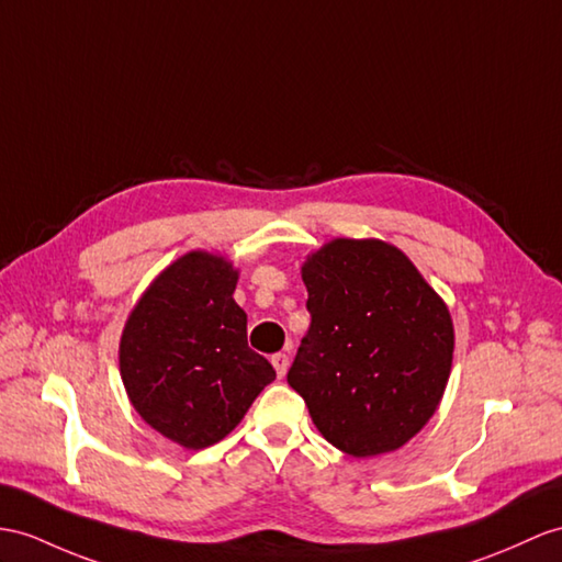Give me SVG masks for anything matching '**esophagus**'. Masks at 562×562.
<instances>
[{"mask_svg":"<svg viewBox=\"0 0 562 562\" xmlns=\"http://www.w3.org/2000/svg\"><path fill=\"white\" fill-rule=\"evenodd\" d=\"M271 364H273V369H277L279 379H283L285 372H289V355H285V352H273L271 355Z\"/></svg>","mask_w":562,"mask_h":562,"instance_id":"obj_1","label":"esophagus"}]
</instances>
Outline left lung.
<instances>
[{
    "label": "left lung",
    "instance_id": "8db88e82",
    "mask_svg": "<svg viewBox=\"0 0 562 562\" xmlns=\"http://www.w3.org/2000/svg\"><path fill=\"white\" fill-rule=\"evenodd\" d=\"M310 328L289 369L314 427L352 458L401 448L439 407L453 322L415 265L381 240L338 238L307 257Z\"/></svg>",
    "mask_w": 562,
    "mask_h": 562
}]
</instances>
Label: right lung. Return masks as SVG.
Segmentation results:
<instances>
[{
    "label": "right lung",
    "instance_id": "add662e5",
    "mask_svg": "<svg viewBox=\"0 0 562 562\" xmlns=\"http://www.w3.org/2000/svg\"><path fill=\"white\" fill-rule=\"evenodd\" d=\"M238 271L224 257L188 252L164 269L121 336V379L133 407L190 450L222 441L277 372L248 346V314L234 300Z\"/></svg>",
    "mask_w": 562,
    "mask_h": 562
}]
</instances>
